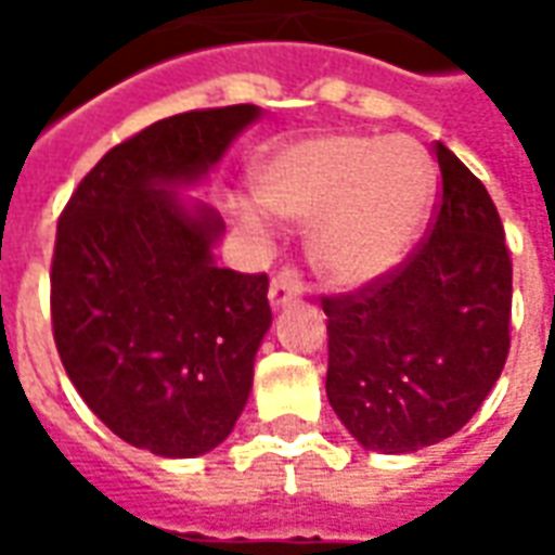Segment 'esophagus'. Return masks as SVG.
I'll return each mask as SVG.
<instances>
[{
  "label": "esophagus",
  "mask_w": 555,
  "mask_h": 555,
  "mask_svg": "<svg viewBox=\"0 0 555 555\" xmlns=\"http://www.w3.org/2000/svg\"><path fill=\"white\" fill-rule=\"evenodd\" d=\"M300 294H302L300 273H297L294 267H282L276 276H273V282H270V294H267V297H270V302L279 309V306H288L291 300H297Z\"/></svg>",
  "instance_id": "esophagus-1"
}]
</instances>
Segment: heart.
Wrapping results in <instances>:
<instances>
[{
    "label": "heart",
    "mask_w": 555,
    "mask_h": 555,
    "mask_svg": "<svg viewBox=\"0 0 555 555\" xmlns=\"http://www.w3.org/2000/svg\"><path fill=\"white\" fill-rule=\"evenodd\" d=\"M261 205L309 229L314 270L362 288L404 261L437 193V166L416 139L321 133L276 147L255 171Z\"/></svg>",
    "instance_id": "obj_1"
}]
</instances>
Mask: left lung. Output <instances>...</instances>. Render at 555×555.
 I'll list each match as a JSON object with an SVG mask.
<instances>
[{"label": "left lung", "mask_w": 555, "mask_h": 555, "mask_svg": "<svg viewBox=\"0 0 555 555\" xmlns=\"http://www.w3.org/2000/svg\"><path fill=\"white\" fill-rule=\"evenodd\" d=\"M440 205L408 261L324 297L326 398L365 449L416 452L473 418L508 357L512 258L493 198L449 147Z\"/></svg>", "instance_id": "obj_1"}]
</instances>
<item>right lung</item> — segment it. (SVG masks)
Here are the masks:
<instances>
[{"mask_svg": "<svg viewBox=\"0 0 555 555\" xmlns=\"http://www.w3.org/2000/svg\"><path fill=\"white\" fill-rule=\"evenodd\" d=\"M261 115L193 109L139 130L79 181L55 229L53 338L106 428L159 457H195L234 428L270 330L267 273L214 261L222 217L183 202Z\"/></svg>", "mask_w": 555, "mask_h": 555, "instance_id": "right-lung-1", "label": "right lung"}]
</instances>
